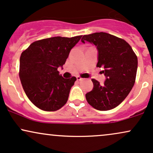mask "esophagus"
I'll return each instance as SVG.
<instances>
[{"mask_svg": "<svg viewBox=\"0 0 153 153\" xmlns=\"http://www.w3.org/2000/svg\"><path fill=\"white\" fill-rule=\"evenodd\" d=\"M76 78H77V80H82V79H83V78H82L80 76H79V75H78V76L76 77Z\"/></svg>", "mask_w": 153, "mask_h": 153, "instance_id": "34e87169", "label": "esophagus"}]
</instances>
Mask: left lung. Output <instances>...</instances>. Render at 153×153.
<instances>
[{"label": "left lung", "instance_id": "8db88e82", "mask_svg": "<svg viewBox=\"0 0 153 153\" xmlns=\"http://www.w3.org/2000/svg\"><path fill=\"white\" fill-rule=\"evenodd\" d=\"M81 41L96 47L99 51L96 67L104 68L102 73L106 77L103 85L92 79L94 88L85 94L88 103L99 111L112 109L126 99L134 86L137 57L125 40L108 33L84 35Z\"/></svg>", "mask_w": 153, "mask_h": 153}]
</instances>
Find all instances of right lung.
Listing matches in <instances>:
<instances>
[{"mask_svg": "<svg viewBox=\"0 0 153 153\" xmlns=\"http://www.w3.org/2000/svg\"><path fill=\"white\" fill-rule=\"evenodd\" d=\"M81 37L43 39L31 43L22 52L19 78L27 97L40 109L54 111L68 101L76 78H62L57 68L65 63L71 49Z\"/></svg>", "mask_w": 153, "mask_h": 153, "instance_id": "right-lung-1", "label": "right lung"}]
</instances>
